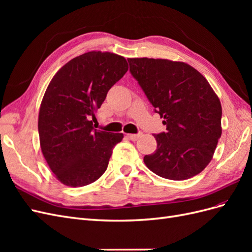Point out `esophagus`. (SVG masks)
Instances as JSON below:
<instances>
[{"mask_svg":"<svg viewBox=\"0 0 252 252\" xmlns=\"http://www.w3.org/2000/svg\"><path fill=\"white\" fill-rule=\"evenodd\" d=\"M142 136V132H139V133H136V134H127V138L129 139V140H131V141H136V140H139L140 138Z\"/></svg>","mask_w":252,"mask_h":252,"instance_id":"34e87169","label":"esophagus"}]
</instances>
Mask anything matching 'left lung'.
Masks as SVG:
<instances>
[{
	"mask_svg": "<svg viewBox=\"0 0 252 252\" xmlns=\"http://www.w3.org/2000/svg\"><path fill=\"white\" fill-rule=\"evenodd\" d=\"M166 132L155 134L158 146L144 163L158 177L183 181L203 171L222 134V106L204 75L184 62L128 59Z\"/></svg>",
	"mask_w": 252,
	"mask_h": 252,
	"instance_id": "8db88e82",
	"label": "left lung"
}]
</instances>
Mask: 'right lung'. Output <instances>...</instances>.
<instances>
[{
	"label": "right lung",
	"mask_w": 252,
	"mask_h": 252,
	"mask_svg": "<svg viewBox=\"0 0 252 252\" xmlns=\"http://www.w3.org/2000/svg\"><path fill=\"white\" fill-rule=\"evenodd\" d=\"M127 70L124 57L89 51L70 60L50 81L37 128L42 154L62 184L86 186L107 169L112 148L124 135L96 130L90 119Z\"/></svg>",
	"instance_id": "right-lung-1"
}]
</instances>
